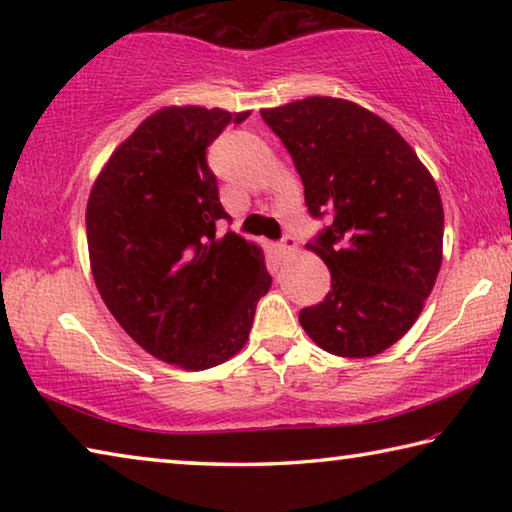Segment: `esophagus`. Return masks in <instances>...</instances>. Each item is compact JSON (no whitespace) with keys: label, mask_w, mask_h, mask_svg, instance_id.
<instances>
[{"label":"esophagus","mask_w":512,"mask_h":512,"mask_svg":"<svg viewBox=\"0 0 512 512\" xmlns=\"http://www.w3.org/2000/svg\"><path fill=\"white\" fill-rule=\"evenodd\" d=\"M277 250H280L282 255H291V253H296V239L293 237H284L280 244H277Z\"/></svg>","instance_id":"esophagus-1"}]
</instances>
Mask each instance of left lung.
I'll return each instance as SVG.
<instances>
[{
    "instance_id": "left-lung-1",
    "label": "left lung",
    "mask_w": 512,
    "mask_h": 512,
    "mask_svg": "<svg viewBox=\"0 0 512 512\" xmlns=\"http://www.w3.org/2000/svg\"><path fill=\"white\" fill-rule=\"evenodd\" d=\"M262 117L291 153L309 214L334 216L307 244L332 289L300 311V325L336 357H375L413 327L443 264L436 180L388 121L354 101L307 97Z\"/></svg>"
}]
</instances>
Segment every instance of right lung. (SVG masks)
I'll list each match as a JSON object with an SVG mask.
<instances>
[{
  "label": "right lung",
  "mask_w": 512,
  "mask_h": 512,
  "mask_svg": "<svg viewBox=\"0 0 512 512\" xmlns=\"http://www.w3.org/2000/svg\"><path fill=\"white\" fill-rule=\"evenodd\" d=\"M250 115L167 106L103 164L85 210L94 284L124 332L151 357L207 370L244 348L271 289L264 250L225 219L205 151Z\"/></svg>",
  "instance_id": "obj_1"
}]
</instances>
